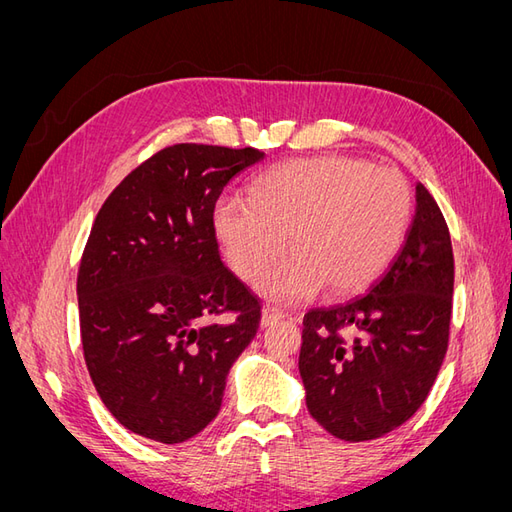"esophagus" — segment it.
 <instances>
[{
  "instance_id": "obj_1",
  "label": "esophagus",
  "mask_w": 512,
  "mask_h": 512,
  "mask_svg": "<svg viewBox=\"0 0 512 512\" xmlns=\"http://www.w3.org/2000/svg\"><path fill=\"white\" fill-rule=\"evenodd\" d=\"M286 318V314L282 312V309H277V307H265L262 309V316H260V327H273L275 322H280V320H284Z\"/></svg>"
}]
</instances>
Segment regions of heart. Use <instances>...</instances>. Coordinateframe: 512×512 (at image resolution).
I'll return each mask as SVG.
<instances>
[{
    "label": "heart",
    "instance_id": "1",
    "mask_svg": "<svg viewBox=\"0 0 512 512\" xmlns=\"http://www.w3.org/2000/svg\"><path fill=\"white\" fill-rule=\"evenodd\" d=\"M211 220L241 280L258 277L290 239L294 254L258 282L265 299L299 303L324 286L344 297L374 284L399 254L412 222V192L397 170L363 160H290L262 170L247 200L220 198Z\"/></svg>",
    "mask_w": 512,
    "mask_h": 512
}]
</instances>
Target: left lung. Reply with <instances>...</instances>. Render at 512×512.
I'll return each instance as SVG.
<instances>
[{"mask_svg":"<svg viewBox=\"0 0 512 512\" xmlns=\"http://www.w3.org/2000/svg\"><path fill=\"white\" fill-rule=\"evenodd\" d=\"M453 284L448 226L418 183L414 220L389 271L367 294L303 318L307 410L331 436L376 440L421 408L446 356Z\"/></svg>","mask_w":512,"mask_h":512,"instance_id":"8db88e82","label":"left lung"}]
</instances>
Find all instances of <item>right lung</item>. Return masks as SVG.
Returning <instances> with one entry per match:
<instances>
[{
  "mask_svg": "<svg viewBox=\"0 0 512 512\" xmlns=\"http://www.w3.org/2000/svg\"><path fill=\"white\" fill-rule=\"evenodd\" d=\"M262 158L166 147L96 215L76 280L83 354L108 412L138 436L179 444L203 431L258 331L260 303L224 267L211 218L228 181Z\"/></svg>",
  "mask_w": 512,
  "mask_h": 512,
  "instance_id": "obj_1",
  "label": "right lung"
}]
</instances>
